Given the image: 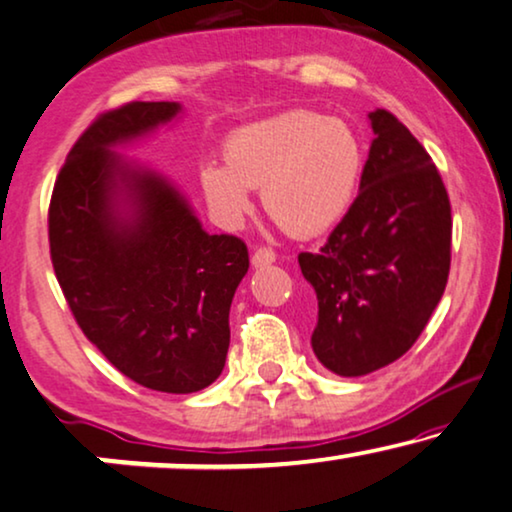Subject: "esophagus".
<instances>
[{
    "instance_id": "obj_1",
    "label": "esophagus",
    "mask_w": 512,
    "mask_h": 512,
    "mask_svg": "<svg viewBox=\"0 0 512 512\" xmlns=\"http://www.w3.org/2000/svg\"><path fill=\"white\" fill-rule=\"evenodd\" d=\"M250 262H253L255 269H257V266L273 264V262H276V253H273V250H269V248H257L255 253H253V259H250Z\"/></svg>"
}]
</instances>
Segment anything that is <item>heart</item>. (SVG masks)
<instances>
[{
  "label": "heart",
  "mask_w": 512,
  "mask_h": 512,
  "mask_svg": "<svg viewBox=\"0 0 512 512\" xmlns=\"http://www.w3.org/2000/svg\"><path fill=\"white\" fill-rule=\"evenodd\" d=\"M220 164L199 169V187L222 227L236 229L253 208L248 190H262L266 213L294 236L336 225L355 199L364 146L348 122L313 111H290L236 129Z\"/></svg>",
  "instance_id": "1"
}]
</instances>
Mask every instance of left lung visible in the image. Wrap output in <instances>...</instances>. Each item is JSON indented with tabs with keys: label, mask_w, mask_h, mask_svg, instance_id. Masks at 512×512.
I'll use <instances>...</instances> for the list:
<instances>
[{
	"label": "left lung",
	"mask_w": 512,
	"mask_h": 512,
	"mask_svg": "<svg viewBox=\"0 0 512 512\" xmlns=\"http://www.w3.org/2000/svg\"><path fill=\"white\" fill-rule=\"evenodd\" d=\"M369 120L357 199L318 253L299 255L318 299L313 352L345 378L408 352L450 273V199L436 164L390 111L376 109Z\"/></svg>",
	"instance_id": "1"
}]
</instances>
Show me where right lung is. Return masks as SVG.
Returning <instances> with one entry per match:
<instances>
[{
    "label": "right lung",
    "instance_id": "obj_1",
    "mask_svg": "<svg viewBox=\"0 0 512 512\" xmlns=\"http://www.w3.org/2000/svg\"><path fill=\"white\" fill-rule=\"evenodd\" d=\"M178 113L176 102H132L99 115L57 174L48 241L88 341L134 383L190 394L225 369L229 306L248 273V248L204 232L167 178L113 153Z\"/></svg>",
    "mask_w": 512,
    "mask_h": 512
}]
</instances>
